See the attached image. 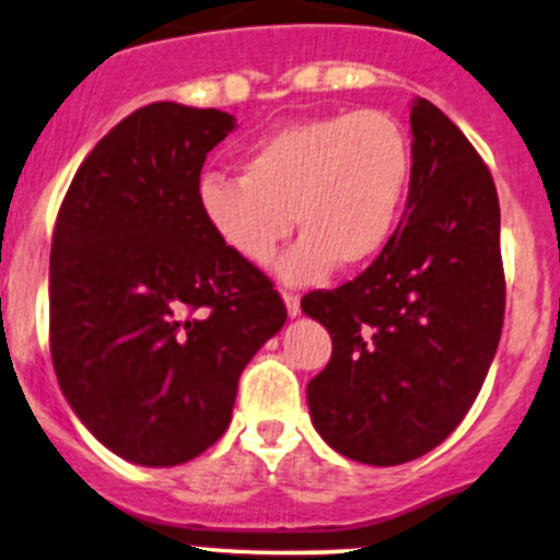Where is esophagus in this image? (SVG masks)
Instances as JSON below:
<instances>
[{
    "mask_svg": "<svg viewBox=\"0 0 560 560\" xmlns=\"http://www.w3.org/2000/svg\"><path fill=\"white\" fill-rule=\"evenodd\" d=\"M281 298H284V305H287V313L290 316H300V298L294 292H281Z\"/></svg>",
    "mask_w": 560,
    "mask_h": 560,
    "instance_id": "obj_1",
    "label": "esophagus"
}]
</instances>
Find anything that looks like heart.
<instances>
[{
	"mask_svg": "<svg viewBox=\"0 0 560 560\" xmlns=\"http://www.w3.org/2000/svg\"><path fill=\"white\" fill-rule=\"evenodd\" d=\"M411 186V140L390 114L342 110L292 121L249 145L242 177H201L196 205L212 236L249 268H268L294 223L279 276L318 284L337 266L372 262L396 233Z\"/></svg>",
	"mask_w": 560,
	"mask_h": 560,
	"instance_id": "heart-1",
	"label": "heart"
}]
</instances>
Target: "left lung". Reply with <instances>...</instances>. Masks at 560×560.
I'll return each instance as SVG.
<instances>
[{"instance_id": "obj_1", "label": "left lung", "mask_w": 560, "mask_h": 560, "mask_svg": "<svg viewBox=\"0 0 560 560\" xmlns=\"http://www.w3.org/2000/svg\"><path fill=\"white\" fill-rule=\"evenodd\" d=\"M411 186L388 247L348 284L305 294L331 359L308 383L313 428L342 457L401 465L463 422L505 318L500 199L450 116L411 103Z\"/></svg>"}]
</instances>
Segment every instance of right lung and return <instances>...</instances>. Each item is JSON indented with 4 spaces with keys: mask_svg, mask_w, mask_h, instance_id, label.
Returning a JSON list of instances; mask_svg holds the SVG:
<instances>
[{
    "mask_svg": "<svg viewBox=\"0 0 560 560\" xmlns=\"http://www.w3.org/2000/svg\"><path fill=\"white\" fill-rule=\"evenodd\" d=\"M233 127L218 108H138L90 151L55 220L60 390L106 450L145 468L210 450L244 366L287 322L268 276L223 249L196 205Z\"/></svg>",
    "mask_w": 560,
    "mask_h": 560,
    "instance_id": "right-lung-1",
    "label": "right lung"
}]
</instances>
